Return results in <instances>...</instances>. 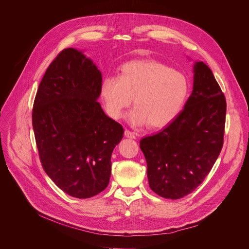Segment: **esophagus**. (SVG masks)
Segmentation results:
<instances>
[{
	"instance_id": "34e87169",
	"label": "esophagus",
	"mask_w": 249,
	"mask_h": 249,
	"mask_svg": "<svg viewBox=\"0 0 249 249\" xmlns=\"http://www.w3.org/2000/svg\"><path fill=\"white\" fill-rule=\"evenodd\" d=\"M125 136L128 137V138H131V139L136 138V134L134 133V132H132L130 130H125Z\"/></svg>"
}]
</instances>
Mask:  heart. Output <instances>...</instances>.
I'll list each match as a JSON object with an SVG mask.
<instances>
[{
    "mask_svg": "<svg viewBox=\"0 0 249 249\" xmlns=\"http://www.w3.org/2000/svg\"><path fill=\"white\" fill-rule=\"evenodd\" d=\"M189 90V81L182 72L158 61L135 60L123 64L118 77L102 81L100 96L111 118H121L133 99L130 122L162 128L183 110Z\"/></svg>",
    "mask_w": 249,
    "mask_h": 249,
    "instance_id": "heart-1",
    "label": "heart"
}]
</instances>
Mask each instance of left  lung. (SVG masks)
Returning <instances> with one entry per match:
<instances>
[{
	"instance_id": "8db88e82",
	"label": "left lung",
	"mask_w": 249,
	"mask_h": 249,
	"mask_svg": "<svg viewBox=\"0 0 249 249\" xmlns=\"http://www.w3.org/2000/svg\"><path fill=\"white\" fill-rule=\"evenodd\" d=\"M226 101L212 71L194 65L193 91L178 117L141 139L149 186L168 199L193 192L210 172L223 146Z\"/></svg>"
}]
</instances>
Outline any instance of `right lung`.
Segmentation results:
<instances>
[{"label": "right lung", "instance_id": "add662e5", "mask_svg": "<svg viewBox=\"0 0 249 249\" xmlns=\"http://www.w3.org/2000/svg\"><path fill=\"white\" fill-rule=\"evenodd\" d=\"M102 74L73 48L49 65L39 85L32 123L43 169L65 193L90 198L109 183L121 124L97 102Z\"/></svg>", "mask_w": 249, "mask_h": 249}]
</instances>
